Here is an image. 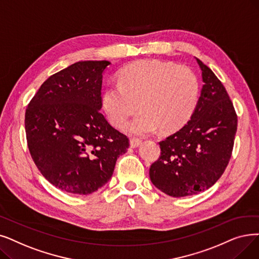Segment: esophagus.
<instances>
[{
  "instance_id": "34e87169",
  "label": "esophagus",
  "mask_w": 259,
  "mask_h": 259,
  "mask_svg": "<svg viewBox=\"0 0 259 259\" xmlns=\"http://www.w3.org/2000/svg\"><path fill=\"white\" fill-rule=\"evenodd\" d=\"M141 143H142V140L137 139V138H133V139H131V140H130V146H131L132 148H137V147H139V146L141 145Z\"/></svg>"
}]
</instances>
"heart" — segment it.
<instances>
[{
  "label": "heart",
  "mask_w": 259,
  "mask_h": 259,
  "mask_svg": "<svg viewBox=\"0 0 259 259\" xmlns=\"http://www.w3.org/2000/svg\"><path fill=\"white\" fill-rule=\"evenodd\" d=\"M200 84L196 73L185 65L160 59L134 61L118 74V82L103 93L110 121L121 128L138 106L141 111L128 125L132 134H148L161 127L170 132L181 128L194 113Z\"/></svg>",
  "instance_id": "obj_1"
}]
</instances>
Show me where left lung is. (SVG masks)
I'll list each match as a JSON object with an SVG mask.
<instances>
[{
    "mask_svg": "<svg viewBox=\"0 0 259 259\" xmlns=\"http://www.w3.org/2000/svg\"><path fill=\"white\" fill-rule=\"evenodd\" d=\"M204 84L186 125L160 142L149 169L153 185L171 197L193 196L215 184L230 162L237 115L226 88L198 58Z\"/></svg>",
    "mask_w": 259,
    "mask_h": 259,
    "instance_id": "1",
    "label": "left lung"
}]
</instances>
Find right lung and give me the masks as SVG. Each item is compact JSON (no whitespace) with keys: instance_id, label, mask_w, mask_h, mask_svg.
Wrapping results in <instances>:
<instances>
[{"instance_id":"1","label":"right lung","mask_w":259,"mask_h":259,"mask_svg":"<svg viewBox=\"0 0 259 259\" xmlns=\"http://www.w3.org/2000/svg\"><path fill=\"white\" fill-rule=\"evenodd\" d=\"M109 61H79L52 75L27 106L30 155L48 181L63 192L89 195L104 186L129 140L102 109L103 73Z\"/></svg>"}]
</instances>
